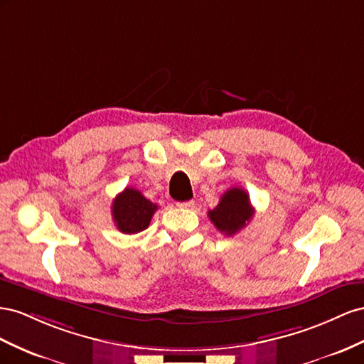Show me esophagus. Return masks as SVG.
I'll return each instance as SVG.
<instances>
[{"label": "esophagus", "instance_id": "1", "mask_svg": "<svg viewBox=\"0 0 364 364\" xmlns=\"http://www.w3.org/2000/svg\"><path fill=\"white\" fill-rule=\"evenodd\" d=\"M176 205H178L180 209H193V207H195V201H193V200H189V201L176 203Z\"/></svg>", "mask_w": 364, "mask_h": 364}]
</instances>
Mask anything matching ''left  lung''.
<instances>
[{"label": "left lung", "mask_w": 364, "mask_h": 364, "mask_svg": "<svg viewBox=\"0 0 364 364\" xmlns=\"http://www.w3.org/2000/svg\"><path fill=\"white\" fill-rule=\"evenodd\" d=\"M207 215L218 230L225 236H232L252 220L255 209L250 204V196L244 189L232 188L221 196L220 204L207 212Z\"/></svg>", "instance_id": "obj_1"}]
</instances>
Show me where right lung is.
I'll list each match as a JSON object with an SVG mask.
<instances>
[{
  "label": "right lung",
  "instance_id": "1",
  "mask_svg": "<svg viewBox=\"0 0 364 364\" xmlns=\"http://www.w3.org/2000/svg\"><path fill=\"white\" fill-rule=\"evenodd\" d=\"M159 209L140 191L127 188L112 201V220L122 233L134 235L148 228L151 218Z\"/></svg>",
  "mask_w": 364,
  "mask_h": 364
}]
</instances>
